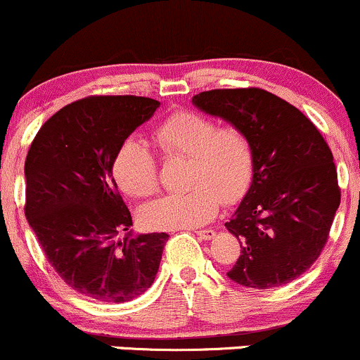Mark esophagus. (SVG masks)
<instances>
[{"instance_id":"esophagus-1","label":"esophagus","mask_w":360,"mask_h":360,"mask_svg":"<svg viewBox=\"0 0 360 360\" xmlns=\"http://www.w3.org/2000/svg\"><path fill=\"white\" fill-rule=\"evenodd\" d=\"M196 235L200 238H203V240H212V238H214V235H217V232L212 229H206V230H198Z\"/></svg>"}]
</instances>
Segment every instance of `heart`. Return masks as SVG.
I'll list each match as a JSON object with an SVG mask.
<instances>
[{
	"label": "heart",
	"instance_id": "1",
	"mask_svg": "<svg viewBox=\"0 0 360 360\" xmlns=\"http://www.w3.org/2000/svg\"><path fill=\"white\" fill-rule=\"evenodd\" d=\"M167 159H188L184 194L164 196L143 206V225L152 230L194 229L208 223L223 205L240 201L255 171L254 143L237 125H220L198 111H176L155 128ZM118 188L131 198L159 191V164L142 140L127 139L111 160Z\"/></svg>",
	"mask_w": 360,
	"mask_h": 360
}]
</instances>
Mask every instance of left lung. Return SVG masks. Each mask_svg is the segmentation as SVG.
<instances>
[{"instance_id":"1","label":"left lung","mask_w":360,"mask_h":360,"mask_svg":"<svg viewBox=\"0 0 360 360\" xmlns=\"http://www.w3.org/2000/svg\"><path fill=\"white\" fill-rule=\"evenodd\" d=\"M193 103L240 127L254 143V179L225 223L240 242L226 274L255 289L298 279L320 257L340 205L328 143L311 120L266 89L203 91Z\"/></svg>"}]
</instances>
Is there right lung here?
Returning a JSON list of instances; mask_svg holds the SVG:
<instances>
[{
	"instance_id": "1",
	"label": "right lung",
	"mask_w": 360,
	"mask_h": 360,
	"mask_svg": "<svg viewBox=\"0 0 360 360\" xmlns=\"http://www.w3.org/2000/svg\"><path fill=\"white\" fill-rule=\"evenodd\" d=\"M159 105L128 94L82 98L52 115L28 148L25 217L60 279L86 298L125 303L159 271L169 235L131 237L111 174L120 143Z\"/></svg>"
}]
</instances>
